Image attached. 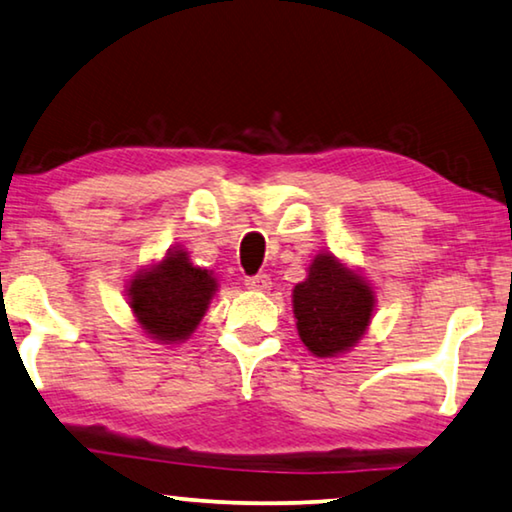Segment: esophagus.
<instances>
[{
    "mask_svg": "<svg viewBox=\"0 0 512 512\" xmlns=\"http://www.w3.org/2000/svg\"><path fill=\"white\" fill-rule=\"evenodd\" d=\"M245 286L251 290H261V293H265V290H270L272 279L267 277V274H254V277L245 279Z\"/></svg>",
    "mask_w": 512,
    "mask_h": 512,
    "instance_id": "1",
    "label": "esophagus"
}]
</instances>
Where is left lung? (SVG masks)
<instances>
[{
  "instance_id": "left-lung-1",
  "label": "left lung",
  "mask_w": 512,
  "mask_h": 512,
  "mask_svg": "<svg viewBox=\"0 0 512 512\" xmlns=\"http://www.w3.org/2000/svg\"><path fill=\"white\" fill-rule=\"evenodd\" d=\"M375 295L368 283L332 254H318L309 277L293 290L302 343L316 357L348 352L371 325Z\"/></svg>"
}]
</instances>
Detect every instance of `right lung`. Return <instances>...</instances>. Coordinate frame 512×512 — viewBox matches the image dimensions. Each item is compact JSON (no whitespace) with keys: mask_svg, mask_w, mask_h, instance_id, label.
I'll list each match as a JSON object with an SVG mask.
<instances>
[{"mask_svg":"<svg viewBox=\"0 0 512 512\" xmlns=\"http://www.w3.org/2000/svg\"><path fill=\"white\" fill-rule=\"evenodd\" d=\"M215 290V277L192 265L187 251L174 249L130 281L128 297L146 334L162 343H178L206 316Z\"/></svg>","mask_w":512,"mask_h":512,"instance_id":"1","label":"right lung"}]
</instances>
